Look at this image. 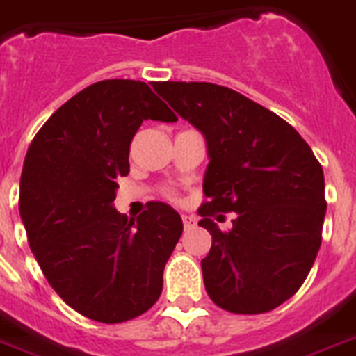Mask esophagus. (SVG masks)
Masks as SVG:
<instances>
[{"label":"esophagus","mask_w":356,"mask_h":356,"mask_svg":"<svg viewBox=\"0 0 356 356\" xmlns=\"http://www.w3.org/2000/svg\"><path fill=\"white\" fill-rule=\"evenodd\" d=\"M183 226L184 229H192L195 226V219H193L192 215H183Z\"/></svg>","instance_id":"1"}]
</instances>
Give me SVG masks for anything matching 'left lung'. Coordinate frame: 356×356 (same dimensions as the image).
<instances>
[{"label":"left lung","mask_w":356,"mask_h":356,"mask_svg":"<svg viewBox=\"0 0 356 356\" xmlns=\"http://www.w3.org/2000/svg\"><path fill=\"white\" fill-rule=\"evenodd\" d=\"M204 136L208 150L199 226L211 234L204 288L226 312L257 315L302 286L322 241L324 172L291 124L246 95L213 83L154 86ZM234 211L220 232L209 217Z\"/></svg>","instance_id":"left-lung-1"}]
</instances>
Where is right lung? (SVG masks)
<instances>
[{
	"mask_svg": "<svg viewBox=\"0 0 356 356\" xmlns=\"http://www.w3.org/2000/svg\"><path fill=\"white\" fill-rule=\"evenodd\" d=\"M146 119L177 121L146 83H94L50 115L21 172L19 215L41 271L72 309L104 324L157 302L183 234L181 215L166 202H150L134 220L113 208Z\"/></svg>",
	"mask_w": 356,
	"mask_h": 356,
	"instance_id": "add662e5",
	"label": "right lung"
}]
</instances>
